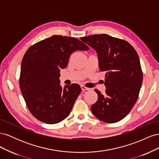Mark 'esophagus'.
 Here are the masks:
<instances>
[{"label": "esophagus", "instance_id": "esophagus-1", "mask_svg": "<svg viewBox=\"0 0 159 159\" xmlns=\"http://www.w3.org/2000/svg\"><path fill=\"white\" fill-rule=\"evenodd\" d=\"M81 89H82L83 91L89 90V88H87V87H85V86H84V85H81Z\"/></svg>", "mask_w": 159, "mask_h": 159}]
</instances>
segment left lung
<instances>
[{"instance_id":"left-lung-1","label":"left lung","mask_w":159,"mask_h":159,"mask_svg":"<svg viewBox=\"0 0 159 159\" xmlns=\"http://www.w3.org/2000/svg\"><path fill=\"white\" fill-rule=\"evenodd\" d=\"M80 40L96 51L99 70L106 72L105 93L95 89L98 99L91 105V112L105 123L121 121L135 104L142 85L143 72L136 50L128 42L105 34Z\"/></svg>"}]
</instances>
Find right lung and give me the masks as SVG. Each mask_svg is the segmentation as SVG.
<instances>
[{"instance_id":"obj_1","label":"right lung","mask_w":159,"mask_h":159,"mask_svg":"<svg viewBox=\"0 0 159 159\" xmlns=\"http://www.w3.org/2000/svg\"><path fill=\"white\" fill-rule=\"evenodd\" d=\"M88 50L77 38L61 35L38 42L27 50L21 63L19 84L28 109L38 120L56 124L70 115L81 89L77 84L62 88L60 69L68 66L72 52Z\"/></svg>"}]
</instances>
